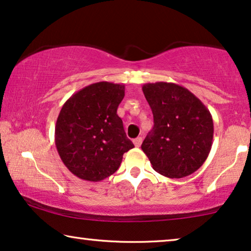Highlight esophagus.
Instances as JSON below:
<instances>
[{
  "mask_svg": "<svg viewBox=\"0 0 251 251\" xmlns=\"http://www.w3.org/2000/svg\"><path fill=\"white\" fill-rule=\"evenodd\" d=\"M133 143H134V146H135L136 148L141 147V144H142V137L139 136V137H136V139H134L133 140Z\"/></svg>",
  "mask_w": 251,
  "mask_h": 251,
  "instance_id": "34e87169",
  "label": "esophagus"
}]
</instances>
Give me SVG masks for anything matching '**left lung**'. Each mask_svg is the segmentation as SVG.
<instances>
[{
    "mask_svg": "<svg viewBox=\"0 0 251 251\" xmlns=\"http://www.w3.org/2000/svg\"><path fill=\"white\" fill-rule=\"evenodd\" d=\"M142 91L153 114V128L144 139L143 152L154 171L181 178L199 169L210 152L214 123L202 102L174 83H148Z\"/></svg>",
    "mask_w": 251,
    "mask_h": 251,
    "instance_id": "left-lung-1",
    "label": "left lung"
}]
</instances>
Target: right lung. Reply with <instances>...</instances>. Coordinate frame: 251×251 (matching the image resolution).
<instances>
[{"instance_id": "add662e5", "label": "right lung", "mask_w": 251, "mask_h": 251, "mask_svg": "<svg viewBox=\"0 0 251 251\" xmlns=\"http://www.w3.org/2000/svg\"><path fill=\"white\" fill-rule=\"evenodd\" d=\"M123 84L99 82L73 94L56 119L54 142L67 168L77 177L99 182L114 174L123 154L133 149L117 115Z\"/></svg>"}]
</instances>
